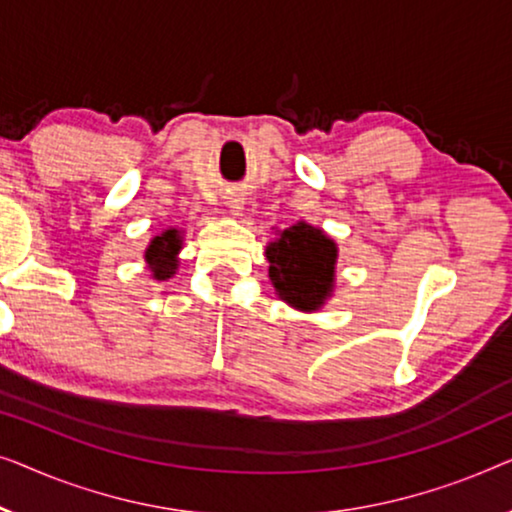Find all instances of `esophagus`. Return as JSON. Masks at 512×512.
I'll list each match as a JSON object with an SVG mask.
<instances>
[{"instance_id":"1","label":"esophagus","mask_w":512,"mask_h":512,"mask_svg":"<svg viewBox=\"0 0 512 512\" xmlns=\"http://www.w3.org/2000/svg\"><path fill=\"white\" fill-rule=\"evenodd\" d=\"M229 208H232V211H234V213H239L243 206H241V201H239V199H234V201H229Z\"/></svg>"}]
</instances>
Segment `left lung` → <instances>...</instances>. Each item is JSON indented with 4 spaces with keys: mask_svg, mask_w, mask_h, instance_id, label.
Listing matches in <instances>:
<instances>
[{
    "mask_svg": "<svg viewBox=\"0 0 512 512\" xmlns=\"http://www.w3.org/2000/svg\"><path fill=\"white\" fill-rule=\"evenodd\" d=\"M338 248L322 229L299 220L266 246L276 294L297 311H320L334 294Z\"/></svg>",
    "mask_w": 512,
    "mask_h": 512,
    "instance_id": "1",
    "label": "left lung"
}]
</instances>
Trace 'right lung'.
Returning <instances> with one entry per match:
<instances>
[{"instance_id":"add662e5","label":"right lung","mask_w":512,"mask_h":512,"mask_svg":"<svg viewBox=\"0 0 512 512\" xmlns=\"http://www.w3.org/2000/svg\"><path fill=\"white\" fill-rule=\"evenodd\" d=\"M183 248V236L181 229L169 227L164 229L160 236H155L150 241V246L143 253V259H146L150 276L155 280H167L176 273L178 269V253Z\"/></svg>"}]
</instances>
